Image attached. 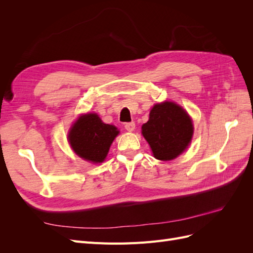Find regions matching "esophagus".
<instances>
[{
  "label": "esophagus",
  "instance_id": "esophagus-1",
  "mask_svg": "<svg viewBox=\"0 0 253 253\" xmlns=\"http://www.w3.org/2000/svg\"><path fill=\"white\" fill-rule=\"evenodd\" d=\"M125 127H126V131L133 132L135 129V124H134V122H127V124L125 125Z\"/></svg>",
  "mask_w": 253,
  "mask_h": 253
}]
</instances>
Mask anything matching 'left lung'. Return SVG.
I'll list each match as a JSON object with an SVG mask.
<instances>
[{"instance_id":"8db88e82","label":"left lung","mask_w":253,"mask_h":253,"mask_svg":"<svg viewBox=\"0 0 253 253\" xmlns=\"http://www.w3.org/2000/svg\"><path fill=\"white\" fill-rule=\"evenodd\" d=\"M193 128L192 119L180 105L165 101L153 106L148 122L141 126V133L154 157L167 162L188 148Z\"/></svg>"}]
</instances>
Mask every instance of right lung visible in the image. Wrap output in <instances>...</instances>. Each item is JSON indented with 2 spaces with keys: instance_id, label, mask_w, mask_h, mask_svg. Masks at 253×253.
<instances>
[{
  "instance_id": "add662e5",
  "label": "right lung",
  "mask_w": 253,
  "mask_h": 253,
  "mask_svg": "<svg viewBox=\"0 0 253 253\" xmlns=\"http://www.w3.org/2000/svg\"><path fill=\"white\" fill-rule=\"evenodd\" d=\"M119 134L116 126L106 125L95 113H88L76 120L67 139L79 157L94 164L103 163L112 142Z\"/></svg>"
}]
</instances>
